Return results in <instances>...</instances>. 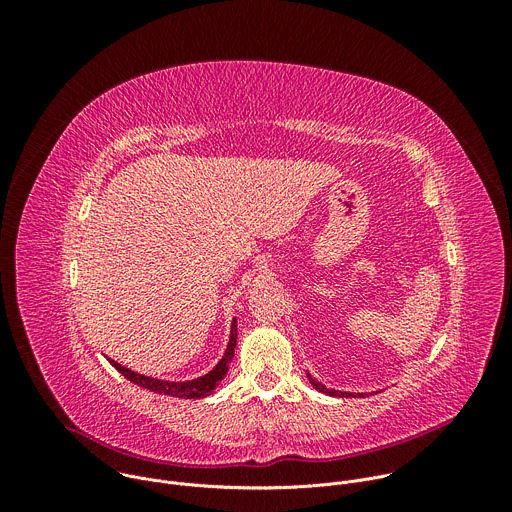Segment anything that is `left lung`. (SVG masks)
Returning a JSON list of instances; mask_svg holds the SVG:
<instances>
[{
	"label": "left lung",
	"instance_id": "1",
	"mask_svg": "<svg viewBox=\"0 0 512 512\" xmlns=\"http://www.w3.org/2000/svg\"><path fill=\"white\" fill-rule=\"evenodd\" d=\"M310 377V375H308ZM310 383L314 389H318L320 393H326V395H332V397H356L354 393H344V391H334V389H326L322 383H318L316 379L310 377ZM358 397H364V393H358Z\"/></svg>",
	"mask_w": 512,
	"mask_h": 512
}]
</instances>
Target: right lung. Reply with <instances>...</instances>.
<instances>
[{"mask_svg": "<svg viewBox=\"0 0 512 512\" xmlns=\"http://www.w3.org/2000/svg\"><path fill=\"white\" fill-rule=\"evenodd\" d=\"M235 346H237V320H233V326H231V340H229V346L225 350V356L221 358V362L216 364V367L200 377V379H194V381H186V383H172V381H160V379H152V377H143V375H137L125 367H121V364H117L115 360H109L113 367L127 379L131 381L133 385L137 387H143L148 391H154L158 395H168V397H180V399H200V397H208L216 385L221 383L229 371V362L233 360L235 356Z\"/></svg>", "mask_w": 512, "mask_h": 512, "instance_id": "add662e5", "label": "right lung"}]
</instances>
